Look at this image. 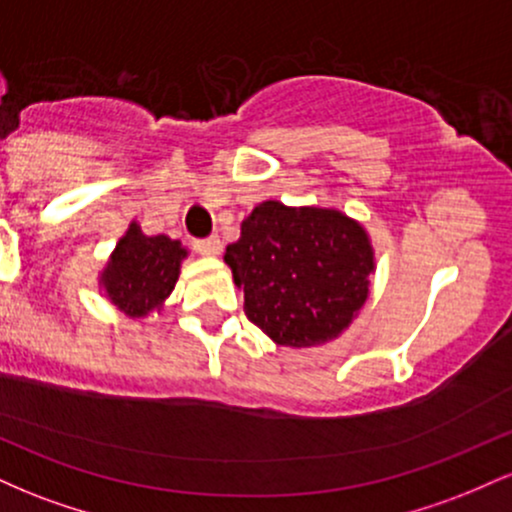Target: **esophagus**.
<instances>
[{
  "mask_svg": "<svg viewBox=\"0 0 512 512\" xmlns=\"http://www.w3.org/2000/svg\"><path fill=\"white\" fill-rule=\"evenodd\" d=\"M195 250H197L202 257H216V255H219V252H221V240L216 238V236L195 240Z\"/></svg>",
  "mask_w": 512,
  "mask_h": 512,
  "instance_id": "34e87169",
  "label": "esophagus"
}]
</instances>
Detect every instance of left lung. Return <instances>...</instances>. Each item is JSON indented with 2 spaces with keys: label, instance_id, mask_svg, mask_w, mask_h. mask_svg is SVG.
<instances>
[{
  "label": "left lung",
  "instance_id": "left-lung-1",
  "mask_svg": "<svg viewBox=\"0 0 512 512\" xmlns=\"http://www.w3.org/2000/svg\"><path fill=\"white\" fill-rule=\"evenodd\" d=\"M245 315L276 346L310 349L342 337L370 296L375 250L361 221L334 207L264 199L223 252Z\"/></svg>",
  "mask_w": 512,
  "mask_h": 512
}]
</instances>
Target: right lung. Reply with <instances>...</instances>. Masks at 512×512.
Returning a JSON list of instances; mask_svg holds the SVG:
<instances>
[{
  "mask_svg": "<svg viewBox=\"0 0 512 512\" xmlns=\"http://www.w3.org/2000/svg\"><path fill=\"white\" fill-rule=\"evenodd\" d=\"M187 255L190 250L180 240L166 233L146 236L142 226L132 221L98 272V289L115 310L129 320L142 322L149 315L161 313L166 298L178 284Z\"/></svg>",
  "mask_w": 512,
  "mask_h": 512,
  "instance_id": "add662e5",
  "label": "right lung"
}]
</instances>
